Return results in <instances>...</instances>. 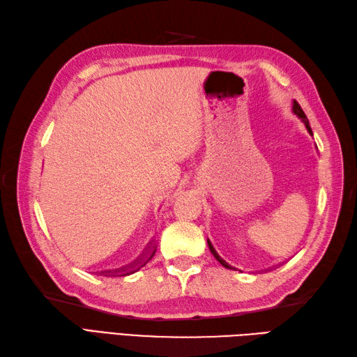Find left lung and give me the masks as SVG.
Segmentation results:
<instances>
[{
	"instance_id": "8db88e82",
	"label": "left lung",
	"mask_w": 357,
	"mask_h": 357,
	"mask_svg": "<svg viewBox=\"0 0 357 357\" xmlns=\"http://www.w3.org/2000/svg\"><path fill=\"white\" fill-rule=\"evenodd\" d=\"M292 111H294V114H296L298 115V117H300L301 119V121L304 123V126H305V129H307L309 130V134L310 135H313L312 134V129H310V124H309V120H307V117H305V114H304V111L301 109V106L300 105H298L295 100H294V106H292ZM206 242H208V248H210V251H211V254L214 255V257H216V260L222 264V266L223 268H227V269H234L236 271V268H233V266H231V264L229 263H227L225 260H223L222 259V257L218 254V251L216 250H214V246L211 245V242H210V240H206Z\"/></svg>"
}]
</instances>
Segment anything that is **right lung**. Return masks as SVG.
Here are the masks:
<instances>
[{
    "label": "right lung",
    "mask_w": 357,
    "mask_h": 357,
    "mask_svg": "<svg viewBox=\"0 0 357 357\" xmlns=\"http://www.w3.org/2000/svg\"><path fill=\"white\" fill-rule=\"evenodd\" d=\"M156 252V248L152 246L151 250L147 251V254H144L141 259L135 260L132 264H129V266H123L120 269H109V271H100V272H93V273H100V275L103 277H126V275H130V273H134L137 271H139L143 266H146V264L152 260V257L155 255Z\"/></svg>",
    "instance_id": "obj_1"
}]
</instances>
